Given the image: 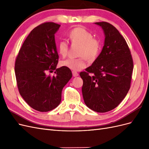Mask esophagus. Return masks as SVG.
<instances>
[{
	"instance_id": "esophagus-1",
	"label": "esophagus",
	"mask_w": 149,
	"mask_h": 149,
	"mask_svg": "<svg viewBox=\"0 0 149 149\" xmlns=\"http://www.w3.org/2000/svg\"><path fill=\"white\" fill-rule=\"evenodd\" d=\"M72 73H73V76H74V77H75V76H78V72H76V71H72Z\"/></svg>"
}]
</instances>
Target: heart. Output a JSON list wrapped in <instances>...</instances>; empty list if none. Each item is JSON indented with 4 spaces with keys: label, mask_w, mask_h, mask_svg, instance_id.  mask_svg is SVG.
<instances>
[{
    "label": "heart",
    "mask_w": 149,
    "mask_h": 149,
    "mask_svg": "<svg viewBox=\"0 0 149 149\" xmlns=\"http://www.w3.org/2000/svg\"><path fill=\"white\" fill-rule=\"evenodd\" d=\"M68 38L73 45H78V58H68L61 61L60 65L74 71L82 70L86 66V58L88 60H96L100 53L101 44L100 40L94 37L93 34L84 27H76L70 31ZM58 51L60 55L65 57L68 52V42L63 39L58 43Z\"/></svg>",
    "instance_id": "obj_1"
}]
</instances>
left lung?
Instances as JSON below:
<instances>
[{"label":"left lung","mask_w":149,"mask_h":149,"mask_svg":"<svg viewBox=\"0 0 149 149\" xmlns=\"http://www.w3.org/2000/svg\"><path fill=\"white\" fill-rule=\"evenodd\" d=\"M105 34L104 45L92 65L80 72L83 80L84 103L97 112L114 109L130 88L134 63L124 38L115 26L106 22H96Z\"/></svg>","instance_id":"obj_1"}]
</instances>
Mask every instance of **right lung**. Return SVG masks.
<instances>
[{
    "label": "right lung",
    "mask_w": 149,
    "mask_h": 149,
    "mask_svg": "<svg viewBox=\"0 0 149 149\" xmlns=\"http://www.w3.org/2000/svg\"><path fill=\"white\" fill-rule=\"evenodd\" d=\"M60 26L49 22L33 29L16 57L15 73L20 94L40 112L49 111L60 104L62 89L72 77L70 68H56L59 56L55 33ZM55 69V75L47 74Z\"/></svg>",
    "instance_id": "1"
}]
</instances>
